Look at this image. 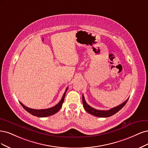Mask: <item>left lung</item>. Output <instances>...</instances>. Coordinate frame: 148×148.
Here are the masks:
<instances>
[{
	"label": "left lung",
	"instance_id": "8db88e82",
	"mask_svg": "<svg viewBox=\"0 0 148 148\" xmlns=\"http://www.w3.org/2000/svg\"><path fill=\"white\" fill-rule=\"evenodd\" d=\"M128 100V98L125 101L120 104V105H119L115 108H113L111 109H109V110L101 111V110H98V109L93 108L92 107L89 106L88 104L86 103V101H85L84 96L82 95L83 106L84 107V109H85V111H86L88 113L92 114L93 116L99 117H108L114 115V114L117 113L119 111H120L121 109L125 105V104L127 103Z\"/></svg>",
	"mask_w": 148,
	"mask_h": 148
}]
</instances>
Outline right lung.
Wrapping results in <instances>:
<instances>
[{"label": "right lung", "instance_id": "1", "mask_svg": "<svg viewBox=\"0 0 148 148\" xmlns=\"http://www.w3.org/2000/svg\"><path fill=\"white\" fill-rule=\"evenodd\" d=\"M68 87L66 89V91L64 93L63 97H62L61 101L55 105L53 107H51L49 109H31L28 108L26 106L24 105L21 103H20L21 105L23 106V108L25 109L26 111H27L29 113H30L32 115L37 116V117H47V116H50L51 115H53L55 113L58 112L60 109H61L62 105H63V103L64 102V99L65 97V95L66 93V91H67Z\"/></svg>", "mask_w": 148, "mask_h": 148}]
</instances>
